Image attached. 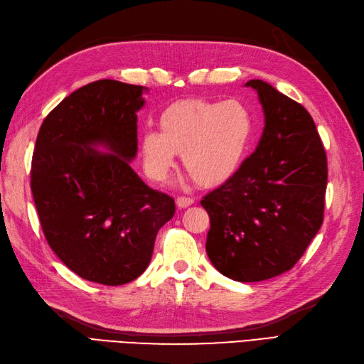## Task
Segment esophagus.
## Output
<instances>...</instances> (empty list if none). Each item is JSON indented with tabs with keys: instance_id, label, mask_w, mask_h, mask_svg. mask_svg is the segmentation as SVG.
Segmentation results:
<instances>
[{
	"instance_id": "esophagus-1",
	"label": "esophagus",
	"mask_w": 364,
	"mask_h": 364,
	"mask_svg": "<svg viewBox=\"0 0 364 364\" xmlns=\"http://www.w3.org/2000/svg\"><path fill=\"white\" fill-rule=\"evenodd\" d=\"M176 204H177V207H181V208H187L191 204H195V199L190 198V196H177Z\"/></svg>"
}]
</instances>
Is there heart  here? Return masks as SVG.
Listing matches in <instances>:
<instances>
[{
  "mask_svg": "<svg viewBox=\"0 0 364 364\" xmlns=\"http://www.w3.org/2000/svg\"><path fill=\"white\" fill-rule=\"evenodd\" d=\"M159 131H144L140 140L144 171L164 182L177 154L199 187L229 181L243 161L254 132L249 109L237 100L176 101L159 117Z\"/></svg>",
  "mask_w": 364,
  "mask_h": 364,
  "instance_id": "obj_1",
  "label": "heart"
}]
</instances>
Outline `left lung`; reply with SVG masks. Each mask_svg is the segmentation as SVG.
I'll list each match as a JSON object with an SVG mask.
<instances>
[{
	"label": "left lung",
	"instance_id": "8db88e82",
	"mask_svg": "<svg viewBox=\"0 0 364 364\" xmlns=\"http://www.w3.org/2000/svg\"><path fill=\"white\" fill-rule=\"evenodd\" d=\"M264 127L257 149L200 200L207 254L223 276L262 282L289 271L324 221L327 156L304 106L260 79Z\"/></svg>",
	"mask_w": 364,
	"mask_h": 364
}]
</instances>
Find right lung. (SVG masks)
<instances>
[{
    "label": "right lung",
    "instance_id": "add662e5",
    "mask_svg": "<svg viewBox=\"0 0 364 364\" xmlns=\"http://www.w3.org/2000/svg\"><path fill=\"white\" fill-rule=\"evenodd\" d=\"M146 90L112 79L80 87L43 119L32 154L31 190L48 245L79 277L101 285L141 276L159 229L176 212L174 199L129 164ZM98 144L111 152L95 150Z\"/></svg>",
    "mask_w": 364,
    "mask_h": 364
}]
</instances>
